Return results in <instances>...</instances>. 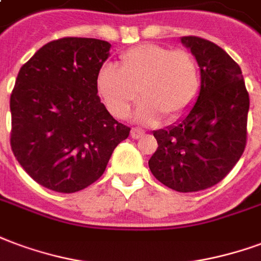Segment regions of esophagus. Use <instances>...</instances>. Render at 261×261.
<instances>
[{
	"label": "esophagus",
	"mask_w": 261,
	"mask_h": 261,
	"mask_svg": "<svg viewBox=\"0 0 261 261\" xmlns=\"http://www.w3.org/2000/svg\"><path fill=\"white\" fill-rule=\"evenodd\" d=\"M131 138H134V140H138V138H141V137L144 136V131L140 130V128H133L130 133Z\"/></svg>",
	"instance_id": "obj_1"
}]
</instances>
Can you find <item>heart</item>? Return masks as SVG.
Masks as SVG:
<instances>
[{
  "label": "heart",
  "instance_id": "b5f03b06",
  "mask_svg": "<svg viewBox=\"0 0 261 261\" xmlns=\"http://www.w3.org/2000/svg\"><path fill=\"white\" fill-rule=\"evenodd\" d=\"M200 88L198 65L184 49L144 44L120 57V67L103 65L96 76V90L108 111L125 117L138 98H144L136 120L155 124L166 116L174 121L194 106Z\"/></svg>",
  "mask_w": 261,
  "mask_h": 261
}]
</instances>
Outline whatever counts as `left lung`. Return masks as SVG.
Instances as JSON below:
<instances>
[{"label":"left lung","mask_w":261,"mask_h":261,"mask_svg":"<svg viewBox=\"0 0 261 261\" xmlns=\"http://www.w3.org/2000/svg\"><path fill=\"white\" fill-rule=\"evenodd\" d=\"M181 42L199 65V94L177 123L153 131L158 149L148 165L166 187L196 192L220 182L244 153L249 94L241 67L223 48L194 36Z\"/></svg>","instance_id":"obj_1"}]
</instances>
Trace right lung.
I'll list each match as a JSON object with an SVG mask.
<instances>
[{
    "instance_id": "1",
    "label": "right lung",
    "mask_w": 261,
    "mask_h": 261,
    "mask_svg": "<svg viewBox=\"0 0 261 261\" xmlns=\"http://www.w3.org/2000/svg\"><path fill=\"white\" fill-rule=\"evenodd\" d=\"M111 47L96 38H61L19 70L11 94V146L24 171L48 190L73 194L95 182L130 134L96 95Z\"/></svg>"
}]
</instances>
